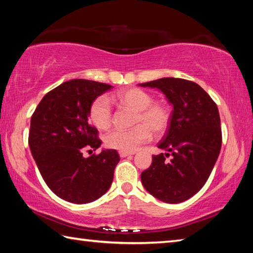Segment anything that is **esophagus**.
<instances>
[{
	"label": "esophagus",
	"instance_id": "1",
	"mask_svg": "<svg viewBox=\"0 0 253 253\" xmlns=\"http://www.w3.org/2000/svg\"><path fill=\"white\" fill-rule=\"evenodd\" d=\"M130 155H134V153H130V152H119V156H121V157H126V156H130Z\"/></svg>",
	"mask_w": 253,
	"mask_h": 253
}]
</instances>
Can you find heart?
Returning <instances> with one entry per match:
<instances>
[{
    "label": "heart",
    "instance_id": "heart-1",
    "mask_svg": "<svg viewBox=\"0 0 253 253\" xmlns=\"http://www.w3.org/2000/svg\"><path fill=\"white\" fill-rule=\"evenodd\" d=\"M122 106L135 110L134 124L129 129L116 128L106 136V145L121 152H134L140 145L148 142L152 130L155 134L164 132L169 125V107L158 101H152L151 95L138 88L119 91L114 98ZM89 117L99 129H107L113 121V108L107 96H99L91 102Z\"/></svg>",
    "mask_w": 253,
    "mask_h": 253
}]
</instances>
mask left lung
Segmentation results:
<instances>
[{
    "instance_id": "obj_1",
    "label": "left lung",
    "mask_w": 253,
    "mask_h": 253,
    "mask_svg": "<svg viewBox=\"0 0 253 253\" xmlns=\"http://www.w3.org/2000/svg\"><path fill=\"white\" fill-rule=\"evenodd\" d=\"M139 85L157 88L173 106L169 129L158 144L166 153L153 156L152 165L140 175L142 183L163 202H184L203 187L219 157L222 131L217 106L190 80L169 77Z\"/></svg>"
}]
</instances>
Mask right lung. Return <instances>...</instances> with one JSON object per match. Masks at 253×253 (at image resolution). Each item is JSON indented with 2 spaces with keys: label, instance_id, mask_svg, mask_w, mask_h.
Returning <instances> with one entry per match:
<instances>
[{
  "label": "right lung",
  "instance_id": "1",
  "mask_svg": "<svg viewBox=\"0 0 253 253\" xmlns=\"http://www.w3.org/2000/svg\"><path fill=\"white\" fill-rule=\"evenodd\" d=\"M113 85L72 79L42 98L31 117L29 146L46 185L60 199L84 204L99 199L113 183L119 157L116 149L84 157L100 147L98 130L89 123V108ZM92 153V152H91Z\"/></svg>",
  "mask_w": 253,
  "mask_h": 253
}]
</instances>
